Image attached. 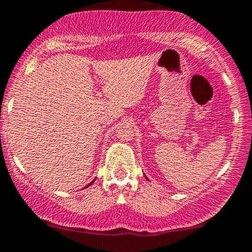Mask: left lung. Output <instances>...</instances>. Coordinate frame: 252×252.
<instances>
[{
  "label": "left lung",
  "mask_w": 252,
  "mask_h": 252,
  "mask_svg": "<svg viewBox=\"0 0 252 252\" xmlns=\"http://www.w3.org/2000/svg\"><path fill=\"white\" fill-rule=\"evenodd\" d=\"M147 178H148V177H147Z\"/></svg>",
  "instance_id": "1"
}]
</instances>
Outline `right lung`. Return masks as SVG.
<instances>
[{
    "label": "right lung",
    "mask_w": 252,
    "mask_h": 252,
    "mask_svg": "<svg viewBox=\"0 0 252 252\" xmlns=\"http://www.w3.org/2000/svg\"><path fill=\"white\" fill-rule=\"evenodd\" d=\"M94 181H95V180H94ZM94 181H93V182H90V183H89V184H88V186H87L86 188H88V187H89V186H92V184L94 183Z\"/></svg>",
    "instance_id": "1"
}]
</instances>
